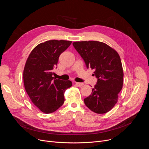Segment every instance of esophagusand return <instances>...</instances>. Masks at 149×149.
Instances as JSON below:
<instances>
[{
	"label": "esophagus",
	"mask_w": 149,
	"mask_h": 149,
	"mask_svg": "<svg viewBox=\"0 0 149 149\" xmlns=\"http://www.w3.org/2000/svg\"><path fill=\"white\" fill-rule=\"evenodd\" d=\"M75 84L77 86H78L79 87H81L82 86L84 85V84L83 83H78V82H75Z\"/></svg>",
	"instance_id": "obj_1"
}]
</instances>
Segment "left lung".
Returning a JSON list of instances; mask_svg holds the SVG:
<instances>
[{"instance_id": "1", "label": "left lung", "mask_w": 149, "mask_h": 149, "mask_svg": "<svg viewBox=\"0 0 149 149\" xmlns=\"http://www.w3.org/2000/svg\"><path fill=\"white\" fill-rule=\"evenodd\" d=\"M72 44L87 68L95 69L98 79L92 93L84 99V102L95 113H107L117 103L123 88L124 73L119 54L101 42L81 41Z\"/></svg>"}]
</instances>
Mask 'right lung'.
Segmentation results:
<instances>
[{
  "label": "right lung",
  "instance_id": "add662e5",
  "mask_svg": "<svg viewBox=\"0 0 149 149\" xmlns=\"http://www.w3.org/2000/svg\"><path fill=\"white\" fill-rule=\"evenodd\" d=\"M71 41L52 40L38 44L32 50L23 70V83L33 104L46 114L51 113L64 103L65 91L72 86L71 81L54 79L52 70L60 55Z\"/></svg>",
  "mask_w": 149,
  "mask_h": 149
}]
</instances>
